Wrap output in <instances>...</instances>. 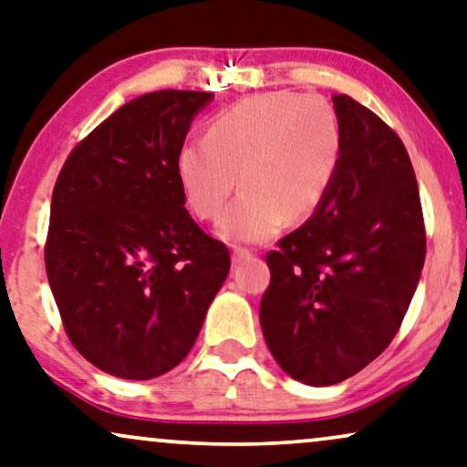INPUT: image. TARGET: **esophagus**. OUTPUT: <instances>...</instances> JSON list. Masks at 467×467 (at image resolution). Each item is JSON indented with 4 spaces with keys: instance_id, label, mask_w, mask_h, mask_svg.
I'll list each match as a JSON object with an SVG mask.
<instances>
[{
    "instance_id": "obj_1",
    "label": "esophagus",
    "mask_w": 467,
    "mask_h": 467,
    "mask_svg": "<svg viewBox=\"0 0 467 467\" xmlns=\"http://www.w3.org/2000/svg\"><path fill=\"white\" fill-rule=\"evenodd\" d=\"M253 257V253L248 251V248H234V253H232V259H234V264H242V262H246V259H251Z\"/></svg>"
}]
</instances>
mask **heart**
I'll list each match as a JSON object with an SVG mask.
<instances>
[{
  "label": "heart",
  "mask_w": 467,
  "mask_h": 467,
  "mask_svg": "<svg viewBox=\"0 0 467 467\" xmlns=\"http://www.w3.org/2000/svg\"><path fill=\"white\" fill-rule=\"evenodd\" d=\"M341 161V126L322 96L255 94L223 109L205 139L175 156L182 195L197 219L214 221L240 182L242 192L219 223L229 242L255 244L319 208ZM239 178L235 179L234 175Z\"/></svg>",
  "instance_id": "1"
}]
</instances>
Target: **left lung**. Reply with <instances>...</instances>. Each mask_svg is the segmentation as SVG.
<instances>
[{"mask_svg": "<svg viewBox=\"0 0 467 467\" xmlns=\"http://www.w3.org/2000/svg\"><path fill=\"white\" fill-rule=\"evenodd\" d=\"M341 161L305 225L265 255L259 305L278 367L308 386L352 378L389 348L425 264L419 184L395 130L345 94L332 96Z\"/></svg>", "mask_w": 467, "mask_h": 467, "instance_id": "left-lung-1", "label": "left lung"}]
</instances>
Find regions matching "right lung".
<instances>
[{
	"instance_id": "add662e5",
	"label": "right lung",
	"mask_w": 467,
	"mask_h": 467,
	"mask_svg": "<svg viewBox=\"0 0 467 467\" xmlns=\"http://www.w3.org/2000/svg\"><path fill=\"white\" fill-rule=\"evenodd\" d=\"M210 92L126 102L66 159L45 244L70 343L100 371L152 379L191 352L229 251L184 208L175 156Z\"/></svg>"
}]
</instances>
